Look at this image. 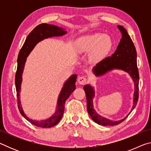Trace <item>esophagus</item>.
I'll use <instances>...</instances> for the list:
<instances>
[{"label": "esophagus", "instance_id": "34e87169", "mask_svg": "<svg viewBox=\"0 0 151 151\" xmlns=\"http://www.w3.org/2000/svg\"><path fill=\"white\" fill-rule=\"evenodd\" d=\"M78 83L80 85H85L86 83V78L84 76H79L78 78Z\"/></svg>", "mask_w": 151, "mask_h": 151}]
</instances>
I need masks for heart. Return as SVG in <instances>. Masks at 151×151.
Here are the masks:
<instances>
[{"instance_id": "b5f03b06", "label": "heart", "mask_w": 151, "mask_h": 151, "mask_svg": "<svg viewBox=\"0 0 151 151\" xmlns=\"http://www.w3.org/2000/svg\"><path fill=\"white\" fill-rule=\"evenodd\" d=\"M76 44L78 50L81 52H86L94 48V55L96 56L109 47L110 40L101 33H94L79 38Z\"/></svg>"}]
</instances>
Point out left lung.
<instances>
[{
    "label": "left lung",
    "mask_w": 151,
    "mask_h": 151,
    "mask_svg": "<svg viewBox=\"0 0 151 151\" xmlns=\"http://www.w3.org/2000/svg\"><path fill=\"white\" fill-rule=\"evenodd\" d=\"M117 28L121 32L122 38L116 50L111 55V57L105 58L96 65L95 66H94L93 72L96 76H103L104 74L114 69L124 70L129 74L134 83L133 105L130 112L131 113L136 106L139 99V75L137 63V51L127 30L121 25H118ZM84 90L85 91L86 96L88 113L96 123L103 126H113L124 121L128 115H129L130 113L124 119L119 121H112L101 116L94 109L93 99L95 94L94 87L90 85H86L84 86Z\"/></svg>",
    "instance_id": "8db88e82"
}]
</instances>
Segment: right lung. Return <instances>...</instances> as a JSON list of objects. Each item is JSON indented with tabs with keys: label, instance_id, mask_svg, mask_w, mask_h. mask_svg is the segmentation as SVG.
I'll list each match as a JSON object with an SVG mask.
<instances>
[{
	"label": "right lung",
	"instance_id": "obj_1",
	"mask_svg": "<svg viewBox=\"0 0 151 151\" xmlns=\"http://www.w3.org/2000/svg\"><path fill=\"white\" fill-rule=\"evenodd\" d=\"M67 32L63 28L55 26L54 24H48L42 23L36 27L27 37L23 46L20 49L17 58V70L15 76V85H16L17 95L18 99V107H19L20 114L24 119H26L30 123L35 126L41 128H50L57 124L60 121L63 116L64 110H65V101L71 93L75 90L76 81V75H73L70 76L64 83L60 93L58 96L57 109L54 114L50 118L42 121H35L29 119L24 112L21 105L20 99V92L21 91V83L22 81V73L24 68L25 63L27 58L30 52L40 41L48 38L54 37H61L66 35Z\"/></svg>",
	"mask_w": 151,
	"mask_h": 151
}]
</instances>
